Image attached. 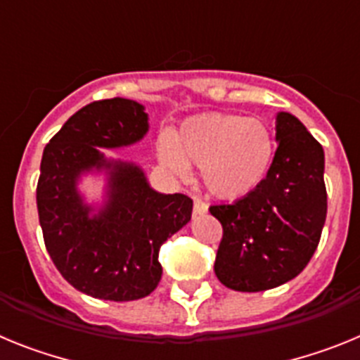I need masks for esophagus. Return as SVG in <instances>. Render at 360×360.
<instances>
[{
    "mask_svg": "<svg viewBox=\"0 0 360 360\" xmlns=\"http://www.w3.org/2000/svg\"><path fill=\"white\" fill-rule=\"evenodd\" d=\"M209 209V205L205 202H203L202 198H198V196H195L193 198V211H195V214H205Z\"/></svg>",
    "mask_w": 360,
    "mask_h": 360,
    "instance_id": "1",
    "label": "esophagus"
}]
</instances>
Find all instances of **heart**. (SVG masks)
I'll return each instance as SVG.
<instances>
[{"instance_id":"b5f03b06","label":"heart","mask_w":360,"mask_h":360,"mask_svg":"<svg viewBox=\"0 0 360 360\" xmlns=\"http://www.w3.org/2000/svg\"><path fill=\"white\" fill-rule=\"evenodd\" d=\"M162 164L178 176L202 165V180L209 193L224 200L252 195L269 174L274 158V139L265 124L241 115L193 117L158 144Z\"/></svg>"}]
</instances>
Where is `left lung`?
<instances>
[{
    "instance_id": "8db88e82",
    "label": "left lung",
    "mask_w": 360,
    "mask_h": 360,
    "mask_svg": "<svg viewBox=\"0 0 360 360\" xmlns=\"http://www.w3.org/2000/svg\"><path fill=\"white\" fill-rule=\"evenodd\" d=\"M274 160L263 184L234 203L211 205L224 229L216 278L238 292L294 279L316 252L326 219L323 146L290 113L276 119Z\"/></svg>"
}]
</instances>
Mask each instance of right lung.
<instances>
[{
  "instance_id": "obj_1",
  "label": "right lung",
  "mask_w": 360,
  "mask_h": 360,
  "mask_svg": "<svg viewBox=\"0 0 360 360\" xmlns=\"http://www.w3.org/2000/svg\"><path fill=\"white\" fill-rule=\"evenodd\" d=\"M146 131L142 104L104 98L73 113L43 151L36 200L44 247L63 278L91 297L133 301L151 294L162 278V243L191 219L189 196L160 195L136 165L98 153L133 144ZM91 167L110 173L107 207L95 217L75 187Z\"/></svg>"
}]
</instances>
